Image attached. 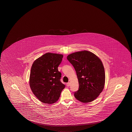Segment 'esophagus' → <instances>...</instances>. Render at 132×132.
I'll list each match as a JSON object with an SVG mask.
<instances>
[{
  "label": "esophagus",
  "instance_id": "1",
  "mask_svg": "<svg viewBox=\"0 0 132 132\" xmlns=\"http://www.w3.org/2000/svg\"><path fill=\"white\" fill-rule=\"evenodd\" d=\"M66 85H67V87H69V86H70V82H68V83H67Z\"/></svg>",
  "mask_w": 132,
  "mask_h": 132
}]
</instances>
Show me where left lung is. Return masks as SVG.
Returning a JSON list of instances; mask_svg holds the SVG:
<instances>
[{
    "label": "left lung",
    "mask_w": 132,
    "mask_h": 132,
    "mask_svg": "<svg viewBox=\"0 0 132 132\" xmlns=\"http://www.w3.org/2000/svg\"><path fill=\"white\" fill-rule=\"evenodd\" d=\"M67 59L76 70L79 87L74 96L82 103L93 101L104 89L105 75L100 58L87 51L74 52Z\"/></svg>",
    "instance_id": "1"
}]
</instances>
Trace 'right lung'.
I'll return each mask as SVG.
<instances>
[{
    "label": "right lung",
    "mask_w": 132,
    "mask_h": 132,
    "mask_svg": "<svg viewBox=\"0 0 132 132\" xmlns=\"http://www.w3.org/2000/svg\"><path fill=\"white\" fill-rule=\"evenodd\" d=\"M63 57L62 54L48 52L32 63L29 85L32 93L42 103H55L65 88V85L61 82V73L58 70Z\"/></svg>",
    "instance_id": "right-lung-1"
}]
</instances>
